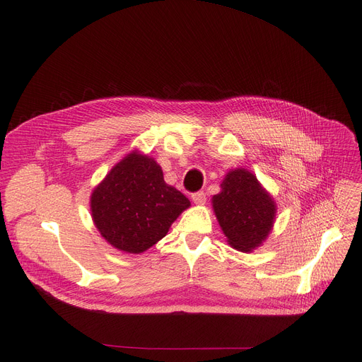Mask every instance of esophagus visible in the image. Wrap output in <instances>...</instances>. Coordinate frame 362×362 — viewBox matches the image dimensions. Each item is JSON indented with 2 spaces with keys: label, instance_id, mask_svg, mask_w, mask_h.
<instances>
[{
  "label": "esophagus",
  "instance_id": "obj_1",
  "mask_svg": "<svg viewBox=\"0 0 362 362\" xmlns=\"http://www.w3.org/2000/svg\"><path fill=\"white\" fill-rule=\"evenodd\" d=\"M205 194L204 192H197V194H194L192 195V201H194V204H197V205H204L205 204Z\"/></svg>",
  "mask_w": 362,
  "mask_h": 362
}]
</instances>
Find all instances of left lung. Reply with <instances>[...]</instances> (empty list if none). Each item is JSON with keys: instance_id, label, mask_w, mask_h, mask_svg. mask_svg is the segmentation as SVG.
Masks as SVG:
<instances>
[{"instance_id": "1", "label": "left lung", "mask_w": 362, "mask_h": 362, "mask_svg": "<svg viewBox=\"0 0 362 362\" xmlns=\"http://www.w3.org/2000/svg\"><path fill=\"white\" fill-rule=\"evenodd\" d=\"M221 191L211 198L213 211L232 248L250 254L267 240L276 221L277 205L252 171H227Z\"/></svg>"}]
</instances>
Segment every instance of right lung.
<instances>
[{"label": "right lung", "instance_id": "add662e5", "mask_svg": "<svg viewBox=\"0 0 362 362\" xmlns=\"http://www.w3.org/2000/svg\"><path fill=\"white\" fill-rule=\"evenodd\" d=\"M89 205L107 243L126 254H142L168 233L191 202L164 182L154 158L133 149L93 187Z\"/></svg>", "mask_w": 362, "mask_h": 362}]
</instances>
